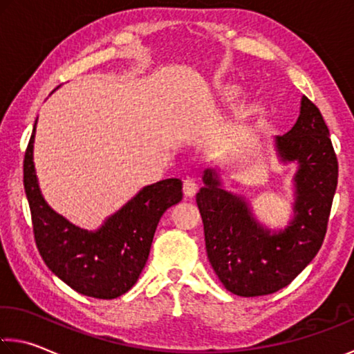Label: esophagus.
Returning <instances> with one entry per match:
<instances>
[{"label":"esophagus","mask_w":354,"mask_h":354,"mask_svg":"<svg viewBox=\"0 0 354 354\" xmlns=\"http://www.w3.org/2000/svg\"><path fill=\"white\" fill-rule=\"evenodd\" d=\"M198 189V183L197 179H195L194 176H187L186 179H184L183 183V192L187 195V197H192V195H195V192H197Z\"/></svg>","instance_id":"1"}]
</instances>
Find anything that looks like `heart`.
<instances>
[{"mask_svg": "<svg viewBox=\"0 0 354 354\" xmlns=\"http://www.w3.org/2000/svg\"><path fill=\"white\" fill-rule=\"evenodd\" d=\"M238 91H239V89L234 85H225V86L218 88L217 96H218V99L222 100V102H230V100H233L234 97L238 96Z\"/></svg>", "mask_w": 354, "mask_h": 354, "instance_id": "b5f03b06", "label": "heart"}]
</instances>
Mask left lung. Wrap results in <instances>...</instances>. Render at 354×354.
Instances as JSON below:
<instances>
[{
    "instance_id": "left-lung-1",
    "label": "left lung",
    "mask_w": 354,
    "mask_h": 354,
    "mask_svg": "<svg viewBox=\"0 0 354 354\" xmlns=\"http://www.w3.org/2000/svg\"><path fill=\"white\" fill-rule=\"evenodd\" d=\"M282 160L299 164L295 176V218L279 233L263 228L243 198L221 187L206 170L197 194L207 258L233 295L265 296L287 287L310 263L326 236L339 162L318 106L306 96L291 131L276 137Z\"/></svg>"
}]
</instances>
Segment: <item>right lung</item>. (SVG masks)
I'll return each mask as SVG.
<instances>
[{"label":"right lung","mask_w":354,"mask_h":354,"mask_svg":"<svg viewBox=\"0 0 354 354\" xmlns=\"http://www.w3.org/2000/svg\"><path fill=\"white\" fill-rule=\"evenodd\" d=\"M32 129L24 159V186L39 254L78 293L115 299L136 285L148 261L157 223L183 200V183L170 178L140 190L97 232H85L56 214L44 201L32 164Z\"/></svg>","instance_id":"add662e5"}]
</instances>
